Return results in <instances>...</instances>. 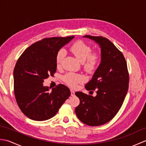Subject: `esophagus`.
Returning <instances> with one entry per match:
<instances>
[{
	"mask_svg": "<svg viewBox=\"0 0 146 146\" xmlns=\"http://www.w3.org/2000/svg\"><path fill=\"white\" fill-rule=\"evenodd\" d=\"M71 96H75V92H74L73 90H71Z\"/></svg>",
	"mask_w": 146,
	"mask_h": 146,
	"instance_id": "34e87169",
	"label": "esophagus"
}]
</instances>
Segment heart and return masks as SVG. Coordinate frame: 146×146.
Returning a JSON list of instances; mask_svg holds the SVG:
<instances>
[{"label":"heart","instance_id":"b5f03b06","mask_svg":"<svg viewBox=\"0 0 146 146\" xmlns=\"http://www.w3.org/2000/svg\"><path fill=\"white\" fill-rule=\"evenodd\" d=\"M70 50L80 63H83L85 70L89 73L94 72L100 61V55L92 52L90 46L82 41H78L71 46ZM65 56V51L61 49L58 51L56 58L57 67H60ZM64 80L67 85L71 87H76L77 85L84 80L82 75L69 73L64 76Z\"/></svg>","mask_w":146,"mask_h":146}]
</instances>
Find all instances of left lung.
<instances>
[{"label":"left lung","mask_w":146,"mask_h":146,"mask_svg":"<svg viewBox=\"0 0 146 146\" xmlns=\"http://www.w3.org/2000/svg\"><path fill=\"white\" fill-rule=\"evenodd\" d=\"M101 49V61L94 75L85 85L87 90H96L97 95L75 93L80 103L75 108L79 120L90 126L109 122L122 107L129 88L127 66L123 54L108 39L86 35Z\"/></svg>","instance_id":"obj_1"}]
</instances>
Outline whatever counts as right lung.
<instances>
[{"mask_svg": "<svg viewBox=\"0 0 146 146\" xmlns=\"http://www.w3.org/2000/svg\"><path fill=\"white\" fill-rule=\"evenodd\" d=\"M74 38H44L31 45L18 59L13 73L14 94L18 106L29 119H51L70 96L66 86L59 84L50 91L43 82L56 71L58 51Z\"/></svg>", "mask_w": 146, "mask_h": 146, "instance_id": "right-lung-1", "label": "right lung"}]
</instances>
